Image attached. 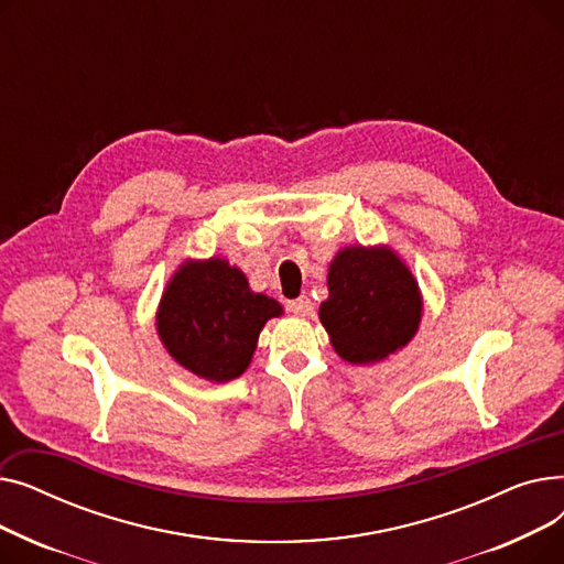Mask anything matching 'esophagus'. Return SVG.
<instances>
[{
  "label": "esophagus",
  "instance_id": "esophagus-1",
  "mask_svg": "<svg viewBox=\"0 0 564 564\" xmlns=\"http://www.w3.org/2000/svg\"><path fill=\"white\" fill-rule=\"evenodd\" d=\"M288 308H290V313H294V315L306 317V315L313 313V302L306 297V294H302V297L288 302Z\"/></svg>",
  "mask_w": 564,
  "mask_h": 564
}]
</instances>
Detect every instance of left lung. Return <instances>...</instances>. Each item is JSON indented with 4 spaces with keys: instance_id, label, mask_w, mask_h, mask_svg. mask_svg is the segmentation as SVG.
<instances>
[{
    "instance_id": "1",
    "label": "left lung",
    "mask_w": 564,
    "mask_h": 564,
    "mask_svg": "<svg viewBox=\"0 0 564 564\" xmlns=\"http://www.w3.org/2000/svg\"><path fill=\"white\" fill-rule=\"evenodd\" d=\"M327 288L319 322L338 357L354 366L391 357L421 327L419 281L389 245L340 249L329 262Z\"/></svg>"
}]
</instances>
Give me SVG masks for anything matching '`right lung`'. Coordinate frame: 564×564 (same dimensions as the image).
Listing matches in <instances>:
<instances>
[{
    "label": "right lung",
    "instance_id": "add662e5",
    "mask_svg": "<svg viewBox=\"0 0 564 564\" xmlns=\"http://www.w3.org/2000/svg\"><path fill=\"white\" fill-rule=\"evenodd\" d=\"M279 315L283 306L253 292L240 267L219 256L187 258L162 292L155 327L177 366L226 383L249 368L262 327Z\"/></svg>",
    "mask_w": 564,
    "mask_h": 564
}]
</instances>
